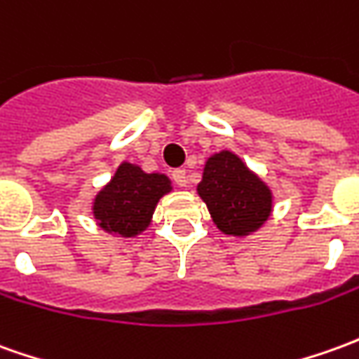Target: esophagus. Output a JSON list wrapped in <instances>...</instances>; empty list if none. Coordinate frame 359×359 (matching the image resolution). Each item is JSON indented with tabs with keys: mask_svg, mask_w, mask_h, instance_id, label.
<instances>
[{
	"mask_svg": "<svg viewBox=\"0 0 359 359\" xmlns=\"http://www.w3.org/2000/svg\"><path fill=\"white\" fill-rule=\"evenodd\" d=\"M172 180H175L179 187H187L188 184L187 171H184V169H175V171H172Z\"/></svg>",
	"mask_w": 359,
	"mask_h": 359,
	"instance_id": "esophagus-1",
	"label": "esophagus"
}]
</instances>
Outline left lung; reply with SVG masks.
I'll use <instances>...</instances> for the list:
<instances>
[{"label": "left lung", "instance_id": "obj_1", "mask_svg": "<svg viewBox=\"0 0 359 359\" xmlns=\"http://www.w3.org/2000/svg\"><path fill=\"white\" fill-rule=\"evenodd\" d=\"M198 194L217 229L233 237L257 231L272 214V190L233 151H219L205 161Z\"/></svg>", "mask_w": 359, "mask_h": 359}]
</instances>
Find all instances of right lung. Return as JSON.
I'll return each instance as SVG.
<instances>
[{"label": "right lung", "instance_id": "right-lung-1", "mask_svg": "<svg viewBox=\"0 0 359 359\" xmlns=\"http://www.w3.org/2000/svg\"><path fill=\"white\" fill-rule=\"evenodd\" d=\"M171 180L161 172H145L134 163H122L93 202L97 225L120 237H136L151 223L159 198L171 192Z\"/></svg>", "mask_w": 359, "mask_h": 359}]
</instances>
